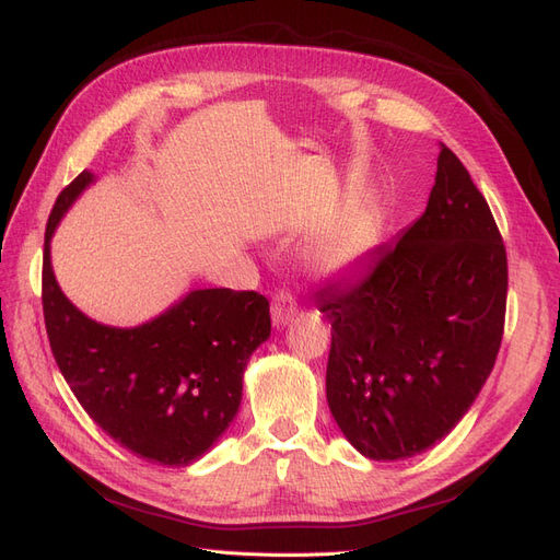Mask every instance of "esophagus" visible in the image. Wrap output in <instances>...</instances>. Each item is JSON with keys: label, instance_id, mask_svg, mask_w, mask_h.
<instances>
[{"label": "esophagus", "instance_id": "34e87169", "mask_svg": "<svg viewBox=\"0 0 560 560\" xmlns=\"http://www.w3.org/2000/svg\"><path fill=\"white\" fill-rule=\"evenodd\" d=\"M298 312V302L293 291H288V288H281V291L275 293L272 298V323L275 328H283L288 320H291Z\"/></svg>", "mask_w": 560, "mask_h": 560}]
</instances>
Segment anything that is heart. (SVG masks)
Wrapping results in <instances>:
<instances>
[{
    "label": "heart",
    "instance_id": "obj_1",
    "mask_svg": "<svg viewBox=\"0 0 560 560\" xmlns=\"http://www.w3.org/2000/svg\"><path fill=\"white\" fill-rule=\"evenodd\" d=\"M376 240V213L370 207H351L316 242L314 260L323 272H335L358 260Z\"/></svg>",
    "mask_w": 560,
    "mask_h": 560
}]
</instances>
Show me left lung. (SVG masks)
Returning a JSON list of instances; mask_svg holds the SVG:
<instances>
[{"label":"left lung","instance_id":"left-lung-1","mask_svg":"<svg viewBox=\"0 0 560 560\" xmlns=\"http://www.w3.org/2000/svg\"><path fill=\"white\" fill-rule=\"evenodd\" d=\"M316 306L332 323L328 405L360 454L402 460L448 435L495 365L508 306L502 234L454 151L442 143L421 219Z\"/></svg>","mask_w":560,"mask_h":560}]
</instances>
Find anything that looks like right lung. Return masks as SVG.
<instances>
[{
    "label": "right lung",
    "mask_w": 560,
    "mask_h": 560,
    "mask_svg": "<svg viewBox=\"0 0 560 560\" xmlns=\"http://www.w3.org/2000/svg\"><path fill=\"white\" fill-rule=\"evenodd\" d=\"M90 182L93 174L81 172L46 223L42 302L50 351L106 435L151 463L188 465L237 417L248 358L272 330L269 302L256 291L207 288L139 328L83 316L52 277L50 237Z\"/></svg>",
    "instance_id": "1"
}]
</instances>
